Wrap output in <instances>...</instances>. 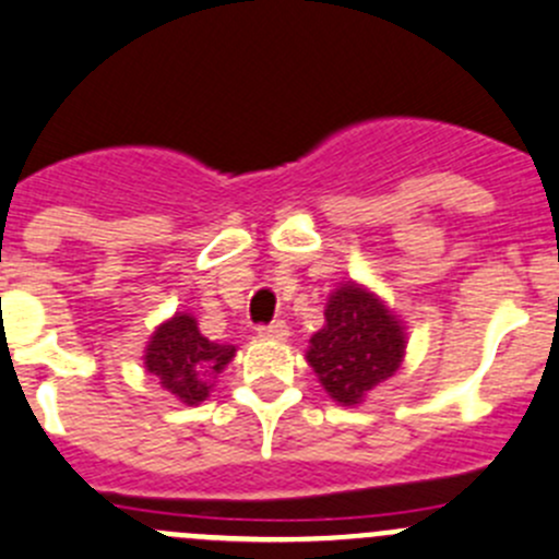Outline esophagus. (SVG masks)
Instances as JSON below:
<instances>
[{
  "mask_svg": "<svg viewBox=\"0 0 559 559\" xmlns=\"http://www.w3.org/2000/svg\"><path fill=\"white\" fill-rule=\"evenodd\" d=\"M259 335H262V338L281 341V338H286V335H289V328H286L284 319H275V322L262 324V328H259Z\"/></svg>",
  "mask_w": 559,
  "mask_h": 559,
  "instance_id": "1",
  "label": "esophagus"
}]
</instances>
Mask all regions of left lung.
<instances>
[{
    "instance_id": "8db88e82",
    "label": "left lung",
    "mask_w": 559,
    "mask_h": 559,
    "mask_svg": "<svg viewBox=\"0 0 559 559\" xmlns=\"http://www.w3.org/2000/svg\"><path fill=\"white\" fill-rule=\"evenodd\" d=\"M404 349L401 319L366 286L346 281L330 295L324 328L311 335L306 360L330 399L352 406L399 371Z\"/></svg>"
}]
</instances>
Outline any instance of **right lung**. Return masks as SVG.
Returning a JSON list of instances; mask_svg holds the SVG:
<instances>
[{
    "label": "right lung",
    "mask_w": 559,
    "mask_h": 559,
    "mask_svg": "<svg viewBox=\"0 0 559 559\" xmlns=\"http://www.w3.org/2000/svg\"><path fill=\"white\" fill-rule=\"evenodd\" d=\"M235 352L231 344L204 338L191 313H175L155 328L144 349V366L158 377L160 388L193 406L207 399L213 379L224 371Z\"/></svg>",
    "instance_id": "obj_1"
}]
</instances>
